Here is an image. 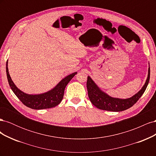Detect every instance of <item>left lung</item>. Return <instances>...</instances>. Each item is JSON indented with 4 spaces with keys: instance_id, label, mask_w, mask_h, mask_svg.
Listing matches in <instances>:
<instances>
[{
    "instance_id": "8db88e82",
    "label": "left lung",
    "mask_w": 156,
    "mask_h": 156,
    "mask_svg": "<svg viewBox=\"0 0 156 156\" xmlns=\"http://www.w3.org/2000/svg\"><path fill=\"white\" fill-rule=\"evenodd\" d=\"M150 75V69L149 67L148 77L143 88L133 97L124 99V100L123 99L114 98L108 96L107 94L102 92L98 87L95 83L92 81V79L88 76L87 87L90 100L94 106L101 110L115 112L125 111L133 106L142 96L149 83Z\"/></svg>"
}]
</instances>
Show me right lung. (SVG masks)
I'll list each match as a JSON object with an SVG mask.
<instances>
[{
  "mask_svg": "<svg viewBox=\"0 0 156 156\" xmlns=\"http://www.w3.org/2000/svg\"><path fill=\"white\" fill-rule=\"evenodd\" d=\"M76 74L77 72H75L68 75L54 88L48 92L37 94V95H31V94H27L22 92L14 84L9 74L8 62H6V75L9 85L13 93L23 104L33 109L39 110L44 109V108H49L58 105L63 99L66 87Z\"/></svg>",
  "mask_w": 156,
  "mask_h": 156,
  "instance_id": "obj_1",
  "label": "right lung"
}]
</instances>
